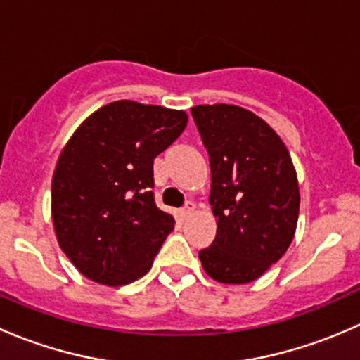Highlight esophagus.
<instances>
[{
    "label": "esophagus",
    "mask_w": 360,
    "mask_h": 360,
    "mask_svg": "<svg viewBox=\"0 0 360 360\" xmlns=\"http://www.w3.org/2000/svg\"><path fill=\"white\" fill-rule=\"evenodd\" d=\"M193 212H195V203L193 202H186V205L181 209V216H183L184 219H188V217H190Z\"/></svg>",
    "instance_id": "esophagus-1"
}]
</instances>
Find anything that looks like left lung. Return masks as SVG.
<instances>
[{
    "mask_svg": "<svg viewBox=\"0 0 360 360\" xmlns=\"http://www.w3.org/2000/svg\"><path fill=\"white\" fill-rule=\"evenodd\" d=\"M210 162L217 231L198 257L210 278L249 284L291 245L300 186L291 155L264 120L233 104L191 108Z\"/></svg>",
    "mask_w": 360,
    "mask_h": 360,
    "instance_id": "left-lung-1",
    "label": "left lung"
}]
</instances>
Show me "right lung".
<instances>
[{"label":"right lung","instance_id":"add662e5","mask_svg":"<svg viewBox=\"0 0 360 360\" xmlns=\"http://www.w3.org/2000/svg\"><path fill=\"white\" fill-rule=\"evenodd\" d=\"M188 123V115L136 101H115L76 129L52 177L57 242L82 275L125 285L150 271L174 230L155 203L153 160Z\"/></svg>","mask_w":360,"mask_h":360}]
</instances>
